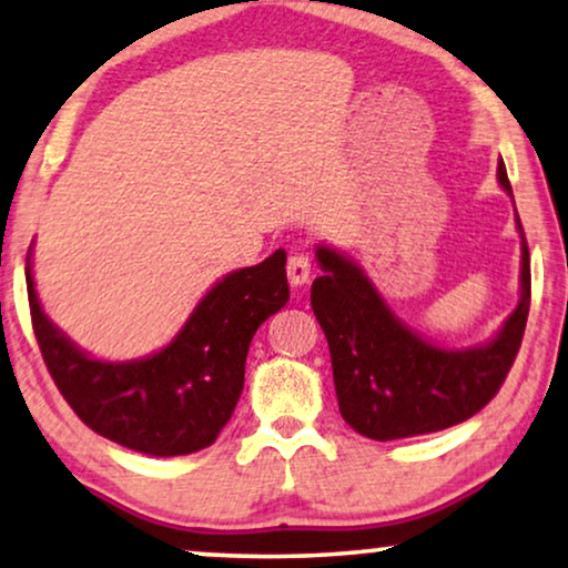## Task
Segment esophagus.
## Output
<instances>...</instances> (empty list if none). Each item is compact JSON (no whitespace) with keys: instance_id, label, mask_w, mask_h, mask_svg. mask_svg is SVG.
Instances as JSON below:
<instances>
[{"instance_id":"obj_1","label":"esophagus","mask_w":568,"mask_h":568,"mask_svg":"<svg viewBox=\"0 0 568 568\" xmlns=\"http://www.w3.org/2000/svg\"><path fill=\"white\" fill-rule=\"evenodd\" d=\"M313 274V261L307 253H292L286 261V276H290L292 286H305Z\"/></svg>"}]
</instances>
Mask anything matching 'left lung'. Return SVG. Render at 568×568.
<instances>
[{"instance_id":"8db88e82","label":"left lung","mask_w":568,"mask_h":568,"mask_svg":"<svg viewBox=\"0 0 568 568\" xmlns=\"http://www.w3.org/2000/svg\"><path fill=\"white\" fill-rule=\"evenodd\" d=\"M496 178L511 196L504 162ZM517 230L519 302L499 333L473 348H445L418 336L387 307L362 266L328 245L315 247L323 276L313 282L310 302L328 338L338 410L354 432L377 442L432 434L478 414L499 393L530 313V251L519 216Z\"/></svg>"}]
</instances>
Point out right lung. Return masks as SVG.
Wrapping results in <instances>:
<instances>
[{
  "instance_id": "add662e5",
  "label": "right lung",
  "mask_w": 568,
  "mask_h": 568,
  "mask_svg": "<svg viewBox=\"0 0 568 568\" xmlns=\"http://www.w3.org/2000/svg\"><path fill=\"white\" fill-rule=\"evenodd\" d=\"M26 282L38 346L64 400L100 437L154 457L199 453L220 437L243 393L255 331L290 300L286 253L276 251L220 278L165 348L103 362L43 313L30 253Z\"/></svg>"
}]
</instances>
